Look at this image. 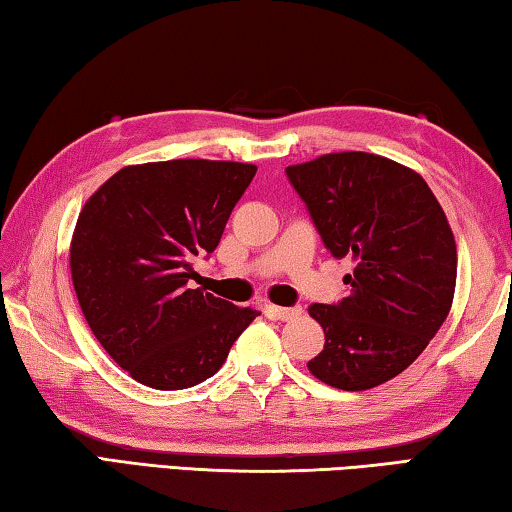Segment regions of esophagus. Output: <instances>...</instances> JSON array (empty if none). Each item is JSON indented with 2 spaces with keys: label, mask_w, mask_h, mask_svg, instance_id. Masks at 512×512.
Listing matches in <instances>:
<instances>
[{
  "label": "esophagus",
  "mask_w": 512,
  "mask_h": 512,
  "mask_svg": "<svg viewBox=\"0 0 512 512\" xmlns=\"http://www.w3.org/2000/svg\"><path fill=\"white\" fill-rule=\"evenodd\" d=\"M265 313L274 317V320L286 322V320H292V317L301 315V308H283V306H272L270 304V306H265Z\"/></svg>",
  "instance_id": "obj_1"
}]
</instances>
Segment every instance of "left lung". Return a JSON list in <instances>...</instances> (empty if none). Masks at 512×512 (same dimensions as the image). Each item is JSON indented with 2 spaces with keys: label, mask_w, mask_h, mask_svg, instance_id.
I'll return each mask as SVG.
<instances>
[{
  "label": "left lung",
  "mask_w": 512,
  "mask_h": 512,
  "mask_svg": "<svg viewBox=\"0 0 512 512\" xmlns=\"http://www.w3.org/2000/svg\"><path fill=\"white\" fill-rule=\"evenodd\" d=\"M326 249L349 256V297L313 304L324 349L308 370L338 390L395 379L447 320L456 292V240L440 201L410 167L367 152L290 165Z\"/></svg>",
  "instance_id": "8db88e82"
}]
</instances>
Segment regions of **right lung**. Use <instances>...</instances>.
<instances>
[{
    "instance_id": "add662e5",
    "label": "right lung",
    "mask_w": 512,
    "mask_h": 512,
    "mask_svg": "<svg viewBox=\"0 0 512 512\" xmlns=\"http://www.w3.org/2000/svg\"><path fill=\"white\" fill-rule=\"evenodd\" d=\"M256 165L177 158L127 165L83 204L70 272L83 317L131 379L183 390L220 370L261 315L192 288Z\"/></svg>"
}]
</instances>
